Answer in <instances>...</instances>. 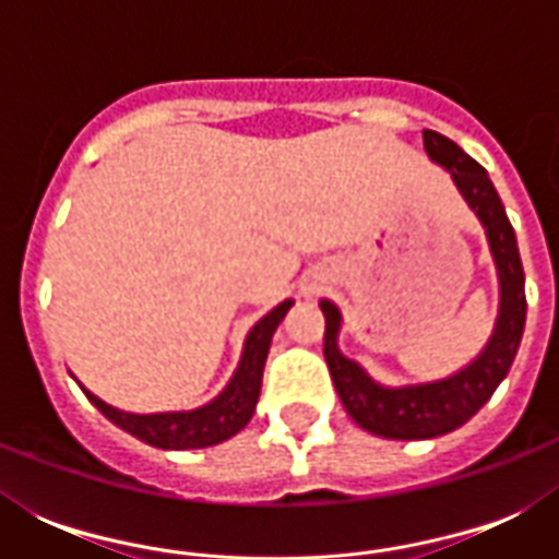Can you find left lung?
<instances>
[{
	"label": "left lung",
	"mask_w": 559,
	"mask_h": 559,
	"mask_svg": "<svg viewBox=\"0 0 559 559\" xmlns=\"http://www.w3.org/2000/svg\"><path fill=\"white\" fill-rule=\"evenodd\" d=\"M424 147L438 165L450 170L459 191L476 211L481 226L487 228L490 252L496 258L499 284H502V307L496 319V331L481 350V357L464 371L452 373L441 382L406 385V389H382L368 377L357 362L342 357L336 348L340 333V310L331 301H322L324 313V359L331 368L333 385L340 391L342 406L362 429L394 441H420L438 438L459 429L493 397L499 382L508 377L513 357L520 350L522 328H525V272H522L516 235L504 205L496 193L487 170L476 159H469L459 144L447 135L424 130Z\"/></svg>",
	"instance_id": "obj_1"
}]
</instances>
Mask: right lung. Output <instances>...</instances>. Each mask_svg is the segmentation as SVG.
Returning a JSON list of instances; mask_svg holds the SVG:
<instances>
[{"mask_svg":"<svg viewBox=\"0 0 559 559\" xmlns=\"http://www.w3.org/2000/svg\"><path fill=\"white\" fill-rule=\"evenodd\" d=\"M289 307H293V301H284L249 331L240 368L226 385V391L217 400H211L209 406L193 408V412H165V415H130V412H118V408L107 406L104 400H98L86 389L83 391L112 424L135 435L139 441L151 443V447L202 450V447L228 441L231 435L240 432L252 420L254 403L261 397L263 366H266V354H270L272 333L281 324V319L287 316Z\"/></svg>","mask_w":559,"mask_h":559,"instance_id":"1","label":"right lung"}]
</instances>
